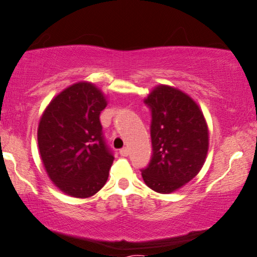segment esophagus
I'll return each instance as SVG.
<instances>
[{
	"instance_id": "esophagus-1",
	"label": "esophagus",
	"mask_w": 257,
	"mask_h": 257,
	"mask_svg": "<svg viewBox=\"0 0 257 257\" xmlns=\"http://www.w3.org/2000/svg\"><path fill=\"white\" fill-rule=\"evenodd\" d=\"M119 153H120L121 157H127L128 156V149L127 147H124V149H121L119 151Z\"/></svg>"
}]
</instances>
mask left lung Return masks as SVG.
Segmentation results:
<instances>
[{"mask_svg": "<svg viewBox=\"0 0 257 257\" xmlns=\"http://www.w3.org/2000/svg\"><path fill=\"white\" fill-rule=\"evenodd\" d=\"M144 103L152 114L153 153L142 175L151 189L168 194L202 168L208 152V127L198 104L174 87H154Z\"/></svg>", "mask_w": 257, "mask_h": 257, "instance_id": "obj_1", "label": "left lung"}]
</instances>
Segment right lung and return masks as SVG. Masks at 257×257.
I'll return each mask as SVG.
<instances>
[{
	"label": "right lung",
	"instance_id": "obj_1",
	"mask_svg": "<svg viewBox=\"0 0 257 257\" xmlns=\"http://www.w3.org/2000/svg\"><path fill=\"white\" fill-rule=\"evenodd\" d=\"M107 101L93 84L76 83L50 101L37 131L42 163L51 181L75 198H89L106 182L113 153L100 112Z\"/></svg>",
	"mask_w": 257,
	"mask_h": 257
}]
</instances>
